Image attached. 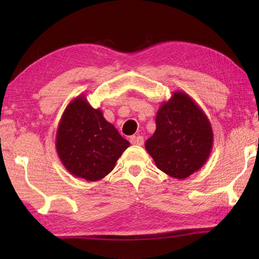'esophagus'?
<instances>
[{"label": "esophagus", "mask_w": 259, "mask_h": 259, "mask_svg": "<svg viewBox=\"0 0 259 259\" xmlns=\"http://www.w3.org/2000/svg\"><path fill=\"white\" fill-rule=\"evenodd\" d=\"M130 143L133 144V145H143L144 137H142V136H131Z\"/></svg>", "instance_id": "1"}]
</instances>
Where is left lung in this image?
<instances>
[{"label": "left lung", "instance_id": "obj_1", "mask_svg": "<svg viewBox=\"0 0 259 259\" xmlns=\"http://www.w3.org/2000/svg\"><path fill=\"white\" fill-rule=\"evenodd\" d=\"M156 129L145 148L161 171L185 179L200 170L212 150V126L192 97L175 91L161 104L155 117Z\"/></svg>", "mask_w": 259, "mask_h": 259}]
</instances>
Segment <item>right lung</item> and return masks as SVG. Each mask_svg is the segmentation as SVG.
Wrapping results in <instances>:
<instances>
[{
  "label": "right lung",
  "mask_w": 259,
  "mask_h": 259,
  "mask_svg": "<svg viewBox=\"0 0 259 259\" xmlns=\"http://www.w3.org/2000/svg\"><path fill=\"white\" fill-rule=\"evenodd\" d=\"M130 143L94 108L84 95L77 96L61 115L56 150L61 163L73 176L97 182L112 171Z\"/></svg>",
  "instance_id": "obj_1"
}]
</instances>
